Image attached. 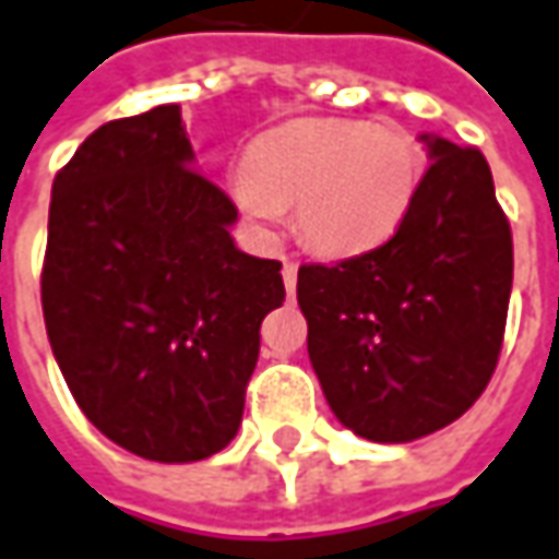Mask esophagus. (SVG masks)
Instances as JSON below:
<instances>
[{
	"label": "esophagus",
	"mask_w": 559,
	"mask_h": 559,
	"mask_svg": "<svg viewBox=\"0 0 559 559\" xmlns=\"http://www.w3.org/2000/svg\"><path fill=\"white\" fill-rule=\"evenodd\" d=\"M297 272H299L297 262L284 260V269H281V275H284V287H287V294H294V290H297Z\"/></svg>",
	"instance_id": "34e87169"
}]
</instances>
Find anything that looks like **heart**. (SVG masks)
I'll use <instances>...</instances> for the list:
<instances>
[{
  "label": "heart",
  "mask_w": 559,
  "mask_h": 559,
  "mask_svg": "<svg viewBox=\"0 0 559 559\" xmlns=\"http://www.w3.org/2000/svg\"><path fill=\"white\" fill-rule=\"evenodd\" d=\"M420 176L424 151L402 126L306 117L260 135L228 188L253 222L275 225L281 206H297L302 241L353 257L402 225Z\"/></svg>",
  "instance_id": "heart-1"
}]
</instances>
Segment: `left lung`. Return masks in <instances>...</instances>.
I'll use <instances>...</instances> for the list:
<instances>
[{"label": "left lung", "mask_w": 559, "mask_h": 559, "mask_svg": "<svg viewBox=\"0 0 559 559\" xmlns=\"http://www.w3.org/2000/svg\"><path fill=\"white\" fill-rule=\"evenodd\" d=\"M424 142L433 164L393 238L297 275L324 399L371 442L457 420L489 386L508 324L513 238L489 164L479 147Z\"/></svg>", "instance_id": "obj_1"}]
</instances>
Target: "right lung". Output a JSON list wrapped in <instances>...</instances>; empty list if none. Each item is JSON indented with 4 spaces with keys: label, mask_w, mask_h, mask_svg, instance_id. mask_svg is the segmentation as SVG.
<instances>
[{
    "label": "right lung",
    "mask_w": 559,
    "mask_h": 559,
    "mask_svg": "<svg viewBox=\"0 0 559 559\" xmlns=\"http://www.w3.org/2000/svg\"><path fill=\"white\" fill-rule=\"evenodd\" d=\"M238 206L194 169L179 105L98 126L51 185L43 316L88 420L126 452L188 464L241 427L278 260L241 253Z\"/></svg>",
    "instance_id": "1"
}]
</instances>
